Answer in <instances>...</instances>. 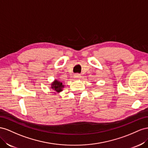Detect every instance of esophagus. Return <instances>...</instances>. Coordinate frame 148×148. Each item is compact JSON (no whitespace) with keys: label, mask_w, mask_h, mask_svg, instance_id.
<instances>
[{"label":"esophagus","mask_w":148,"mask_h":148,"mask_svg":"<svg viewBox=\"0 0 148 148\" xmlns=\"http://www.w3.org/2000/svg\"><path fill=\"white\" fill-rule=\"evenodd\" d=\"M81 74H75L74 75V77L75 78L79 79V78H81Z\"/></svg>","instance_id":"esophagus-1"}]
</instances>
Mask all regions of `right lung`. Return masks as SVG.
I'll use <instances>...</instances> for the list:
<instances>
[{
    "instance_id": "1",
    "label": "right lung",
    "mask_w": 148,
    "mask_h": 148,
    "mask_svg": "<svg viewBox=\"0 0 148 148\" xmlns=\"http://www.w3.org/2000/svg\"><path fill=\"white\" fill-rule=\"evenodd\" d=\"M62 87H64V86L62 85V83L58 81H56V80L51 85V88H53L54 90H55L57 92H60L62 91Z\"/></svg>"
}]
</instances>
